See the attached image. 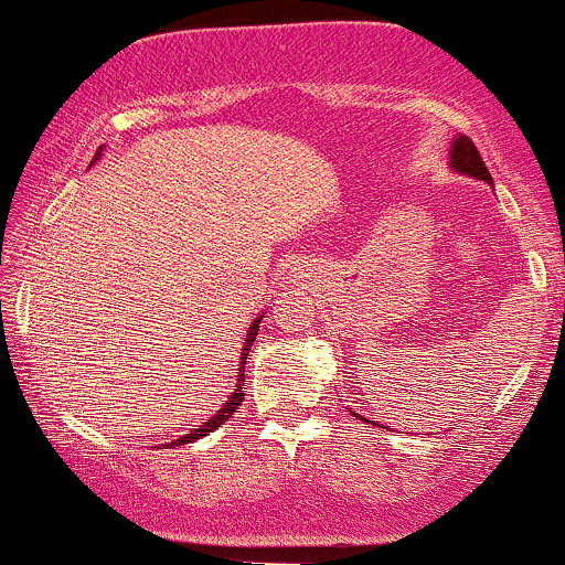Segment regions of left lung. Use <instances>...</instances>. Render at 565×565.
Here are the masks:
<instances>
[{"instance_id": "obj_1", "label": "left lung", "mask_w": 565, "mask_h": 565, "mask_svg": "<svg viewBox=\"0 0 565 565\" xmlns=\"http://www.w3.org/2000/svg\"><path fill=\"white\" fill-rule=\"evenodd\" d=\"M450 164H452V170L463 172V175H471V178L484 180V183H492L490 172H487V164L482 162V154H479L475 141H471L469 136H458L456 141H452Z\"/></svg>"}]
</instances>
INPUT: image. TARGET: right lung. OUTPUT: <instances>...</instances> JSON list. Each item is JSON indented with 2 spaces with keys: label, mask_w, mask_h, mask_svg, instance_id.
Masks as SVG:
<instances>
[{
  "label": "right lung",
  "mask_w": 565,
  "mask_h": 565,
  "mask_svg": "<svg viewBox=\"0 0 565 565\" xmlns=\"http://www.w3.org/2000/svg\"><path fill=\"white\" fill-rule=\"evenodd\" d=\"M259 322L262 319H256L254 324L248 327V332H246V345H243V353H241V369H238V385H235V393L230 395V401L225 403V406H222V411H217V416H212V419L209 422H204L201 424L199 429H193L191 435H185V437H180V440H175V445H183V443H193V440H199V437H204L206 431H212V429H217L222 422H227L230 416L235 414V408L241 406L243 403V395H246V390H243V372H246V356H248V351H250V343H254L256 340V335H259Z\"/></svg>",
  "instance_id": "right-lung-1"
}]
</instances>
